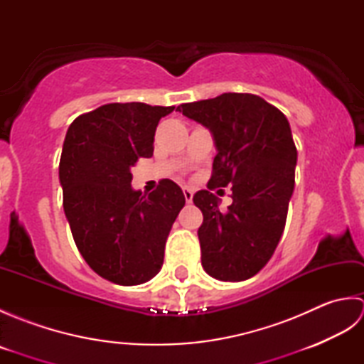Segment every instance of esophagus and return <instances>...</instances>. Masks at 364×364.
<instances>
[{
	"label": "esophagus",
	"mask_w": 364,
	"mask_h": 364,
	"mask_svg": "<svg viewBox=\"0 0 364 364\" xmlns=\"http://www.w3.org/2000/svg\"><path fill=\"white\" fill-rule=\"evenodd\" d=\"M183 194H184V198H186V203H191L192 202V197H194V191H192L188 186H184L183 188Z\"/></svg>",
	"instance_id": "1"
}]
</instances>
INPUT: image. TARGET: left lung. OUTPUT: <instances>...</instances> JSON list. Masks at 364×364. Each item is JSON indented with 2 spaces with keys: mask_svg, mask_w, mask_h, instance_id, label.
<instances>
[{
  "mask_svg": "<svg viewBox=\"0 0 364 364\" xmlns=\"http://www.w3.org/2000/svg\"><path fill=\"white\" fill-rule=\"evenodd\" d=\"M210 128L218 154L208 189L232 184L234 203L198 191L203 213L198 228L202 266L222 282H242L267 264L283 235L294 191L297 149L289 122L274 105L253 94H222L176 107Z\"/></svg>",
  "mask_w": 364,
  "mask_h": 364,
  "instance_id": "left-lung-1",
  "label": "left lung"
}]
</instances>
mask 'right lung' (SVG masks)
Instances as JSON below:
<instances>
[{
	"label": "right lung",
	"mask_w": 364,
	"mask_h": 364,
	"mask_svg": "<svg viewBox=\"0 0 364 364\" xmlns=\"http://www.w3.org/2000/svg\"><path fill=\"white\" fill-rule=\"evenodd\" d=\"M173 109L103 105L78 115L65 134L59 180L67 220L90 269L115 284H141L159 272L168 231L186 203L172 180H161L149 197L131 188V167L153 156L154 131Z\"/></svg>",
	"instance_id": "right-lung-1"
}]
</instances>
